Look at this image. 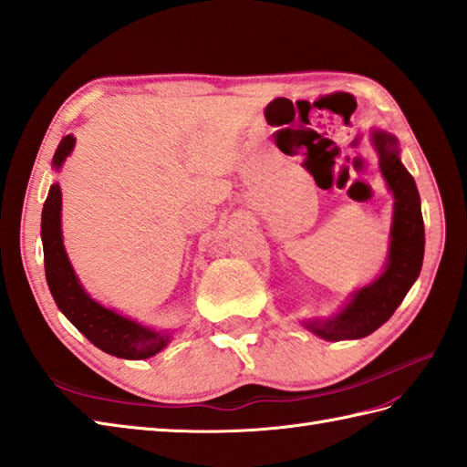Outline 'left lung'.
Listing matches in <instances>:
<instances>
[{
  "instance_id": "obj_1",
  "label": "left lung",
  "mask_w": 467,
  "mask_h": 467,
  "mask_svg": "<svg viewBox=\"0 0 467 467\" xmlns=\"http://www.w3.org/2000/svg\"><path fill=\"white\" fill-rule=\"evenodd\" d=\"M369 140L379 158V171L393 195L388 257L381 272L369 284L351 292L336 314L302 321L306 329L326 341L359 339L374 334L403 302L423 264L426 232L421 202L416 182L401 163L400 141L379 128L369 130Z\"/></svg>"
}]
</instances>
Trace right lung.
<instances>
[{
  "label": "right lung",
  "mask_w": 467,
  "mask_h": 467,
  "mask_svg": "<svg viewBox=\"0 0 467 467\" xmlns=\"http://www.w3.org/2000/svg\"><path fill=\"white\" fill-rule=\"evenodd\" d=\"M76 148V138L66 136L51 160V168L59 171ZM41 244L49 292L59 312L84 334L93 346L109 356L123 359H148L168 348L173 337L171 327H151L138 319L123 316L93 299L71 265L61 232V188L49 185L47 200L41 212Z\"/></svg>",
  "instance_id": "1"
}]
</instances>
